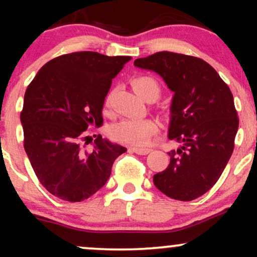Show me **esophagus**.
<instances>
[{
	"mask_svg": "<svg viewBox=\"0 0 257 257\" xmlns=\"http://www.w3.org/2000/svg\"><path fill=\"white\" fill-rule=\"evenodd\" d=\"M131 151L135 152V153H137V155L145 156V155H149V153L151 152V150H150V149H141V147H132Z\"/></svg>",
	"mask_w": 257,
	"mask_h": 257,
	"instance_id": "obj_1",
	"label": "esophagus"
}]
</instances>
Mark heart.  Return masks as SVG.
I'll use <instances>...</instances> for the list:
<instances>
[{
  "label": "heart",
  "mask_w": 257,
  "mask_h": 257,
  "mask_svg": "<svg viewBox=\"0 0 257 257\" xmlns=\"http://www.w3.org/2000/svg\"><path fill=\"white\" fill-rule=\"evenodd\" d=\"M132 84L138 95L143 99H145V96L150 93H155L157 96L159 95V85L151 77L143 76L135 78ZM157 123L149 118L122 119L110 128V135L113 140L134 146H144L149 144V141L153 135L157 134Z\"/></svg>",
  "instance_id": "b5f03b06"
}]
</instances>
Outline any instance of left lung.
Segmentation results:
<instances>
[{"mask_svg": "<svg viewBox=\"0 0 257 257\" xmlns=\"http://www.w3.org/2000/svg\"><path fill=\"white\" fill-rule=\"evenodd\" d=\"M151 70L174 91L168 138L180 144L168 152L170 163L153 184L173 199L193 200L208 192L234 149L239 119L228 85L202 59L158 52L134 61Z\"/></svg>", "mask_w": 257, "mask_h": 257, "instance_id": "obj_1", "label": "left lung"}]
</instances>
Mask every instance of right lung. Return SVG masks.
I'll return each instance as SVG.
<instances>
[{"label":"right lung","instance_id":"add662e5","mask_svg":"<svg viewBox=\"0 0 257 257\" xmlns=\"http://www.w3.org/2000/svg\"><path fill=\"white\" fill-rule=\"evenodd\" d=\"M131 57L75 52L48 61L25 91L20 120L24 149L42 186L67 202H82L98 192L125 147L94 140L84 132L102 124V106L116 77Z\"/></svg>","mask_w":257,"mask_h":257}]
</instances>
